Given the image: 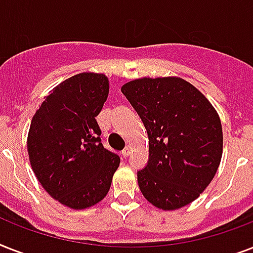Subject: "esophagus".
<instances>
[{
  "mask_svg": "<svg viewBox=\"0 0 253 253\" xmlns=\"http://www.w3.org/2000/svg\"><path fill=\"white\" fill-rule=\"evenodd\" d=\"M131 154V147L130 146H127L126 148H125V150L122 151V155H123V158H127V156H128V155Z\"/></svg>",
  "mask_w": 253,
  "mask_h": 253,
  "instance_id": "34e87169",
  "label": "esophagus"
}]
</instances>
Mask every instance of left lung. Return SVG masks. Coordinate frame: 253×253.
Here are the masks:
<instances>
[{
  "label": "left lung",
  "instance_id": "8db88e82",
  "mask_svg": "<svg viewBox=\"0 0 253 253\" xmlns=\"http://www.w3.org/2000/svg\"><path fill=\"white\" fill-rule=\"evenodd\" d=\"M122 93L144 123L148 163L138 170L140 192L163 210H176L200 197L215 176L223 148L215 109L180 77L138 79Z\"/></svg>",
  "mask_w": 253,
  "mask_h": 253
}]
</instances>
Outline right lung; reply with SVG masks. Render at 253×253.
Wrapping results in <instances>:
<instances>
[{
    "label": "right lung",
    "instance_id": "add662e5",
    "mask_svg": "<svg viewBox=\"0 0 253 253\" xmlns=\"http://www.w3.org/2000/svg\"><path fill=\"white\" fill-rule=\"evenodd\" d=\"M107 94L105 75L79 73L57 85L31 121V168L45 192L71 209L103 200L121 163L103 147L95 119Z\"/></svg>",
    "mask_w": 253,
    "mask_h": 253
}]
</instances>
